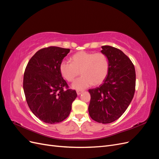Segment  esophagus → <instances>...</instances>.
I'll return each mask as SVG.
<instances>
[{"label":"esophagus","mask_w":159,"mask_h":159,"mask_svg":"<svg viewBox=\"0 0 159 159\" xmlns=\"http://www.w3.org/2000/svg\"><path fill=\"white\" fill-rule=\"evenodd\" d=\"M76 92H77V94H78V95H80L81 93L83 92V91H80V90H77Z\"/></svg>","instance_id":"esophagus-1"}]
</instances>
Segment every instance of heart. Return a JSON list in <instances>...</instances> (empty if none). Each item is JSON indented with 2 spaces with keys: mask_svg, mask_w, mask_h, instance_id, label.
Returning a JSON list of instances; mask_svg holds the SVG:
<instances>
[{
  "mask_svg": "<svg viewBox=\"0 0 159 159\" xmlns=\"http://www.w3.org/2000/svg\"><path fill=\"white\" fill-rule=\"evenodd\" d=\"M60 71L67 81H74L81 74L82 76L75 80L72 87L84 89L92 84H102L108 75L109 63L106 55L102 52L93 53L81 51L71 57V63L62 60L60 64Z\"/></svg>",
  "mask_w": 159,
  "mask_h": 159,
  "instance_id": "1",
  "label": "heart"
}]
</instances>
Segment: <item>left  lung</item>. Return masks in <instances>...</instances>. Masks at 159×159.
I'll list each match as a JSON object with an SVG mask.
<instances>
[{
    "label": "left lung",
    "instance_id": "8db88e82",
    "mask_svg": "<svg viewBox=\"0 0 159 159\" xmlns=\"http://www.w3.org/2000/svg\"><path fill=\"white\" fill-rule=\"evenodd\" d=\"M102 48L109 60V72L103 84L88 90V111L91 119L105 124L119 119L129 107L135 91L136 74L132 61L121 50L110 46Z\"/></svg>",
    "mask_w": 159,
    "mask_h": 159
}]
</instances>
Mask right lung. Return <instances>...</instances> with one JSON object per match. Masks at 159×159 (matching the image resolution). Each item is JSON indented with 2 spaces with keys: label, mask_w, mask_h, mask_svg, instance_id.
Here are the masks:
<instances>
[{
  "label": "right lung",
  "mask_w": 159,
  "mask_h": 159,
  "mask_svg": "<svg viewBox=\"0 0 159 159\" xmlns=\"http://www.w3.org/2000/svg\"><path fill=\"white\" fill-rule=\"evenodd\" d=\"M70 50L49 46L38 50L26 67L23 89L28 107L43 122L54 124L68 117L77 97L60 71V64Z\"/></svg>",
  "instance_id": "1"
}]
</instances>
